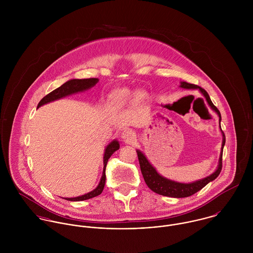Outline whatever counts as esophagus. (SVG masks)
<instances>
[{
  "label": "esophagus",
  "instance_id": "34e87169",
  "mask_svg": "<svg viewBox=\"0 0 253 253\" xmlns=\"http://www.w3.org/2000/svg\"><path fill=\"white\" fill-rule=\"evenodd\" d=\"M134 132L131 129H125L121 135L122 139L126 142H132L134 140Z\"/></svg>",
  "mask_w": 253,
  "mask_h": 253
}]
</instances>
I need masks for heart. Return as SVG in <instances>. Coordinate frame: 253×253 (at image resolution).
I'll list each match as a JSON object with an SVG mask.
<instances>
[{
  "mask_svg": "<svg viewBox=\"0 0 253 253\" xmlns=\"http://www.w3.org/2000/svg\"><path fill=\"white\" fill-rule=\"evenodd\" d=\"M146 94L142 91H132L127 88H120L112 91L108 97L109 104L114 108H122L126 106L133 99L142 100Z\"/></svg>",
  "mask_w": 253,
  "mask_h": 253,
  "instance_id": "heart-1",
  "label": "heart"
}]
</instances>
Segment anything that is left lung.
I'll return each mask as SVG.
<instances>
[{"instance_id":"obj_1","label":"left lung","mask_w":253,"mask_h":253,"mask_svg":"<svg viewBox=\"0 0 253 253\" xmlns=\"http://www.w3.org/2000/svg\"><path fill=\"white\" fill-rule=\"evenodd\" d=\"M180 87L186 88V89H199L203 93V95L206 97L211 108L214 110L216 112L217 115L219 116V124H220L221 114H220L219 110L214 106V104L211 102L209 93L204 88H202L201 86H199L197 84H189L186 82H181ZM220 129H221V126H220ZM221 132H222L223 140H222V147H221V154H220V158H219V164H218L216 170L210 176H208L204 179H201V180L192 182V183H180V182H176V181H172L168 179L166 177H163L162 175H160L157 172L155 168L149 163V161L147 160V158L145 157L144 155L139 150H137L136 152H137V156H138L140 169H141V172H142V175H143V178H144L147 186L153 192L160 194L162 196L171 197V198H186V197H190V196L194 195L195 193L199 192L211 181L214 180L220 174L221 169H222V154H223V148H224L225 141H226L225 134L222 131V129H221Z\"/></svg>"}]
</instances>
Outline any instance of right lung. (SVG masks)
<instances>
[{"mask_svg":"<svg viewBox=\"0 0 253 253\" xmlns=\"http://www.w3.org/2000/svg\"><path fill=\"white\" fill-rule=\"evenodd\" d=\"M99 80L96 78H90V79H73L68 82H66L65 84H63L61 86L57 87L56 89L52 90L51 92H49L48 94H46L38 104V107H41L46 103H49L51 101L60 99L62 97H65L67 95H70L73 93H77V92H81V91H84L86 89H89L90 87L94 86L97 82ZM120 144L117 140H113L110 144L107 145L105 152H104V157H103V164H104V168H103V172H102V177L100 179V182L98 184V186L91 192L80 196V197H76V198H65V200L67 201H71V202H80V201H84V200H88L91 198H94L98 195H100L104 189V185H105V181H106V175H105V169H106V166H107V162H108L110 157L112 156V154H114V152H116L117 150H119Z\"/></svg>","mask_w":253,"mask_h":253,"instance_id":"add662e5","label":"right lung"}]
</instances>
